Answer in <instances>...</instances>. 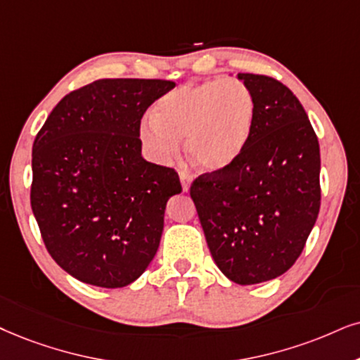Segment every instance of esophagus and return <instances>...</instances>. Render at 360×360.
<instances>
[{
    "label": "esophagus",
    "mask_w": 360,
    "mask_h": 360,
    "mask_svg": "<svg viewBox=\"0 0 360 360\" xmlns=\"http://www.w3.org/2000/svg\"><path fill=\"white\" fill-rule=\"evenodd\" d=\"M179 179H181V186H183V191H189L191 183H193V176H191V172L186 169H181Z\"/></svg>",
    "instance_id": "1"
}]
</instances>
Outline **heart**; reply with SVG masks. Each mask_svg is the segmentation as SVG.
Segmentation results:
<instances>
[{
  "instance_id": "heart-1",
  "label": "heart",
  "mask_w": 360,
  "mask_h": 360,
  "mask_svg": "<svg viewBox=\"0 0 360 360\" xmlns=\"http://www.w3.org/2000/svg\"><path fill=\"white\" fill-rule=\"evenodd\" d=\"M256 99L239 79L184 84L154 104L141 126L144 146L167 161L186 138V153L199 169L221 172L239 161L251 141Z\"/></svg>"
}]
</instances>
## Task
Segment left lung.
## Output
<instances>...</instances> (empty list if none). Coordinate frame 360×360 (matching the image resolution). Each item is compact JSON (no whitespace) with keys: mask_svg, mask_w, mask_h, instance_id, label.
I'll list each match as a JSON object with an SVG mask.
<instances>
[{"mask_svg":"<svg viewBox=\"0 0 360 360\" xmlns=\"http://www.w3.org/2000/svg\"><path fill=\"white\" fill-rule=\"evenodd\" d=\"M256 121L239 161L191 186L211 256L236 284L276 279L301 256L321 207L319 141L302 104L274 78L239 72Z\"/></svg>","mask_w":360,"mask_h":360,"instance_id":"8db88e82","label":"left lung"}]
</instances>
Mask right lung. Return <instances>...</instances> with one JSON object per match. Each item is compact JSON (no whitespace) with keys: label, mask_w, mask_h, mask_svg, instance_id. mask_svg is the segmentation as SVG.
<instances>
[{"label":"right lung","mask_w":360,"mask_h":360,"mask_svg":"<svg viewBox=\"0 0 360 360\" xmlns=\"http://www.w3.org/2000/svg\"><path fill=\"white\" fill-rule=\"evenodd\" d=\"M165 79H98L56 104L33 144L31 207L48 252L68 274L124 288L156 256L174 169L141 154L146 109Z\"/></svg>","instance_id":"1"}]
</instances>
